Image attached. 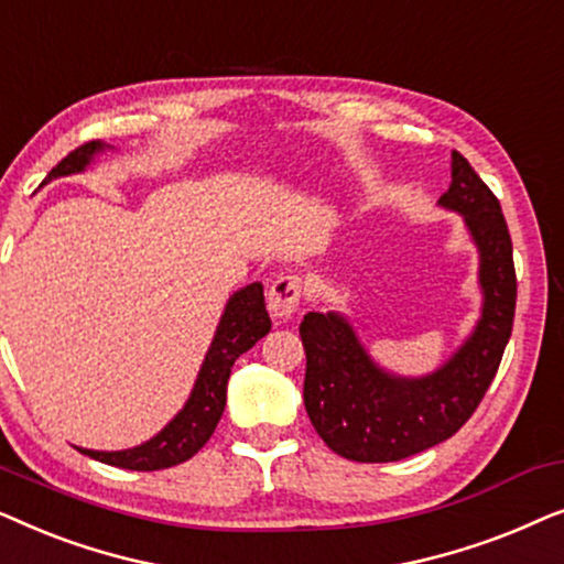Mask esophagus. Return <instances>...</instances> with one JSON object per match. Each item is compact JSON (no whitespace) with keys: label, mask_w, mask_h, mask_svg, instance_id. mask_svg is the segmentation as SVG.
Instances as JSON below:
<instances>
[{"label":"esophagus","mask_w":564,"mask_h":564,"mask_svg":"<svg viewBox=\"0 0 564 564\" xmlns=\"http://www.w3.org/2000/svg\"><path fill=\"white\" fill-rule=\"evenodd\" d=\"M300 297H303V280H300L297 274L276 276L272 288L267 292L269 313H272L276 321H288L292 313H297Z\"/></svg>","instance_id":"esophagus-1"}]
</instances>
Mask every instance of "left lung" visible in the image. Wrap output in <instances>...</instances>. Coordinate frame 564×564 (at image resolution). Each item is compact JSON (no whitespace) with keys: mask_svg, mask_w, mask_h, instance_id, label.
<instances>
[{"mask_svg":"<svg viewBox=\"0 0 564 564\" xmlns=\"http://www.w3.org/2000/svg\"><path fill=\"white\" fill-rule=\"evenodd\" d=\"M438 205L465 215L482 288L480 321L442 369L426 377L384 372L338 313H307L300 323L305 411L344 459L398 462L442 444L475 413L503 359L516 313L513 246L498 197L459 151H452V184Z\"/></svg>","mask_w":564,"mask_h":564,"instance_id":"left-lung-1","label":"left lung"}]
</instances>
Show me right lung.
Segmentation results:
<instances>
[{
    "label": "right lung",
    "mask_w": 564,
    "mask_h": 564,
    "mask_svg": "<svg viewBox=\"0 0 564 564\" xmlns=\"http://www.w3.org/2000/svg\"><path fill=\"white\" fill-rule=\"evenodd\" d=\"M107 145L99 141H89L61 159L56 166L48 172V180L56 176L84 172L95 153L105 151ZM272 328L269 321L267 305H264V288L259 282L249 284V288L238 290L234 297L228 300L226 313L218 323L215 338L207 349V357L199 369L192 395L180 413L159 431L156 436L141 446L126 452H91L79 449L91 459L105 462V465L122 467V469H138V473H153V469H166L174 465H182L189 457L203 449L207 438L213 436L215 426H218L223 408H226V390L228 377L234 369V361L249 351L259 338H264Z\"/></svg>",
    "instance_id": "right-lung-1"
}]
</instances>
